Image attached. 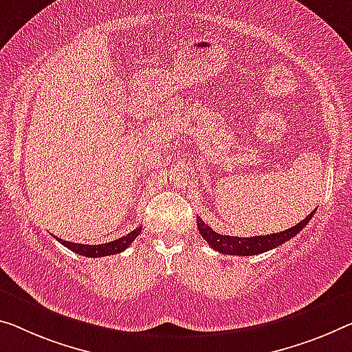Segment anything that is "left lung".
Here are the masks:
<instances>
[{"instance_id":"1","label":"left lung","mask_w":352,"mask_h":352,"mask_svg":"<svg viewBox=\"0 0 352 352\" xmlns=\"http://www.w3.org/2000/svg\"><path fill=\"white\" fill-rule=\"evenodd\" d=\"M315 210L308 214L307 217L302 221H299L297 225L291 226V228L285 230L282 232H272V234H266V236L236 237V236L219 234V232H215L199 217L197 219V225H198L199 234L203 236V239L206 241L214 250H217L219 253H223V255L252 256V255H259V253H264L267 250H272V248H277L282 244H285L286 241H289L291 237H294L297 232L305 228V225H308V221L311 220Z\"/></svg>"}]
</instances>
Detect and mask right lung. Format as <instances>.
I'll return each mask as SVG.
<instances>
[{"label": "right lung", "instance_id": "add662e5", "mask_svg": "<svg viewBox=\"0 0 352 352\" xmlns=\"http://www.w3.org/2000/svg\"><path fill=\"white\" fill-rule=\"evenodd\" d=\"M140 232H142V226L135 228L133 231L129 232V234L120 237V239L107 242V244H99V245H88V244H75V242H69V241H63L56 237L58 242H61L64 247H67L69 250H72L78 255L86 256V258H100V256H110V255H116V253H121L122 250L132 244Z\"/></svg>", "mask_w": 352, "mask_h": 352}]
</instances>
